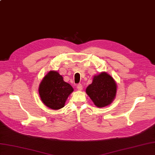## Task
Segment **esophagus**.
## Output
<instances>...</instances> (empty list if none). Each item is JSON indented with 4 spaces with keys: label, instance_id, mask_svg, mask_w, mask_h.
Instances as JSON below:
<instances>
[{
    "label": "esophagus",
    "instance_id": "esophagus-1",
    "mask_svg": "<svg viewBox=\"0 0 155 155\" xmlns=\"http://www.w3.org/2000/svg\"><path fill=\"white\" fill-rule=\"evenodd\" d=\"M77 87H78V89H79L80 91L82 90L83 89V86L81 84H79L77 85Z\"/></svg>",
    "mask_w": 155,
    "mask_h": 155
}]
</instances>
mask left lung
<instances>
[{"instance_id": "1", "label": "left lung", "mask_w": 155, "mask_h": 155, "mask_svg": "<svg viewBox=\"0 0 155 155\" xmlns=\"http://www.w3.org/2000/svg\"><path fill=\"white\" fill-rule=\"evenodd\" d=\"M117 85L112 77L106 72L94 76L93 82L86 89V93L95 106L99 108L110 104L116 95Z\"/></svg>"}]
</instances>
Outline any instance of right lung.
I'll use <instances>...</instances> for the list:
<instances>
[{
  "label": "right lung",
  "mask_w": 155,
  "mask_h": 155,
  "mask_svg": "<svg viewBox=\"0 0 155 155\" xmlns=\"http://www.w3.org/2000/svg\"><path fill=\"white\" fill-rule=\"evenodd\" d=\"M74 91L57 71H50L41 81L39 93L41 101L48 108L58 110L64 107L67 98Z\"/></svg>",
  "instance_id": "1"
}]
</instances>
